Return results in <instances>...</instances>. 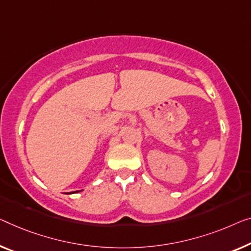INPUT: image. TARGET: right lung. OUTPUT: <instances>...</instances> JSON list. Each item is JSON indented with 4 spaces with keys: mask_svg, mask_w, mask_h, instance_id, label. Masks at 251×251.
<instances>
[{
    "mask_svg": "<svg viewBox=\"0 0 251 251\" xmlns=\"http://www.w3.org/2000/svg\"><path fill=\"white\" fill-rule=\"evenodd\" d=\"M78 192H81V190H77V192H75V193H78Z\"/></svg>",
    "mask_w": 251,
    "mask_h": 251,
    "instance_id": "obj_1",
    "label": "right lung"
}]
</instances>
